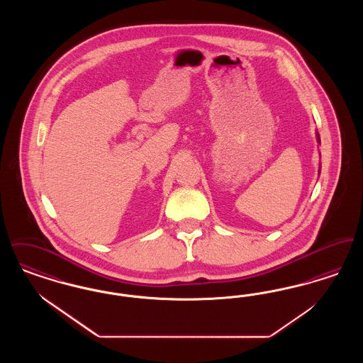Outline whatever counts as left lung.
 <instances>
[{
  "label": "left lung",
  "instance_id": "8db88e82",
  "mask_svg": "<svg viewBox=\"0 0 363 363\" xmlns=\"http://www.w3.org/2000/svg\"><path fill=\"white\" fill-rule=\"evenodd\" d=\"M315 138H317V143H318V144H321V141H320V135H318L317 132H315ZM320 169H321V166H320ZM320 172H321V170H320Z\"/></svg>",
  "mask_w": 363,
  "mask_h": 363
}]
</instances>
